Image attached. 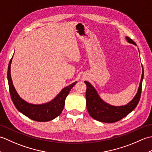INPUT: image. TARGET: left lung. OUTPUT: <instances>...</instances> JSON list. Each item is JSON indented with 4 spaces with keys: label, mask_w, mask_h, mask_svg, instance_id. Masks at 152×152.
Instances as JSON below:
<instances>
[{
    "label": "left lung",
    "mask_w": 152,
    "mask_h": 152,
    "mask_svg": "<svg viewBox=\"0 0 152 152\" xmlns=\"http://www.w3.org/2000/svg\"><path fill=\"white\" fill-rule=\"evenodd\" d=\"M126 40L129 43L136 45V43L130 38L126 37ZM143 78L144 69L142 68V74L136 95L127 104L120 106H112L103 101L91 83L85 81L87 86L86 106L89 115L96 120L104 123H114L127 116L137 107L140 101Z\"/></svg>",
    "instance_id": "obj_1"
}]
</instances>
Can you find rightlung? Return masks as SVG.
<instances>
[{
    "instance_id": "right-lung-1",
    "label": "right lung",
    "mask_w": 152,
    "mask_h": 152,
    "mask_svg": "<svg viewBox=\"0 0 152 152\" xmlns=\"http://www.w3.org/2000/svg\"><path fill=\"white\" fill-rule=\"evenodd\" d=\"M12 58L13 57L10 61L8 64V81L9 91L12 100L18 111L33 120L40 122L51 121L59 115L64 106V101H65L66 97L77 82H74L72 84L63 88L52 101L42 104H30L25 101L19 96L13 85L10 74Z\"/></svg>"
}]
</instances>
